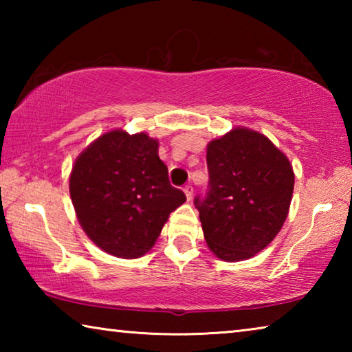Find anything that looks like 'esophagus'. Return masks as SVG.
Returning a JSON list of instances; mask_svg holds the SVG:
<instances>
[{
	"mask_svg": "<svg viewBox=\"0 0 352 352\" xmlns=\"http://www.w3.org/2000/svg\"><path fill=\"white\" fill-rule=\"evenodd\" d=\"M183 192H184V195H186V199H188V201H189L190 199H192L194 189H192V186H189V184H188V186L183 188Z\"/></svg>",
	"mask_w": 352,
	"mask_h": 352,
	"instance_id": "1",
	"label": "esophagus"
}]
</instances>
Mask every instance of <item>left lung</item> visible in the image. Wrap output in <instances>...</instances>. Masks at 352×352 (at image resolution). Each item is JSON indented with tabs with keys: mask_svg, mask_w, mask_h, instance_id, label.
I'll return each instance as SVG.
<instances>
[{
	"mask_svg": "<svg viewBox=\"0 0 352 352\" xmlns=\"http://www.w3.org/2000/svg\"><path fill=\"white\" fill-rule=\"evenodd\" d=\"M210 190L195 199L208 248L216 258H253L275 239L287 219L294 168L264 133L233 127L206 146Z\"/></svg>",
	"mask_w": 352,
	"mask_h": 352,
	"instance_id": "obj_1",
	"label": "left lung"
}]
</instances>
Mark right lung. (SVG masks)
<instances>
[{
	"label": "right lung",
	"instance_id": "add662e5",
	"mask_svg": "<svg viewBox=\"0 0 352 352\" xmlns=\"http://www.w3.org/2000/svg\"><path fill=\"white\" fill-rule=\"evenodd\" d=\"M160 142L146 132L113 129L76 158L69 195L76 217L107 254L138 259L152 250L169 214L186 201L170 186L158 157Z\"/></svg>",
	"mask_w": 352,
	"mask_h": 352
}]
</instances>
